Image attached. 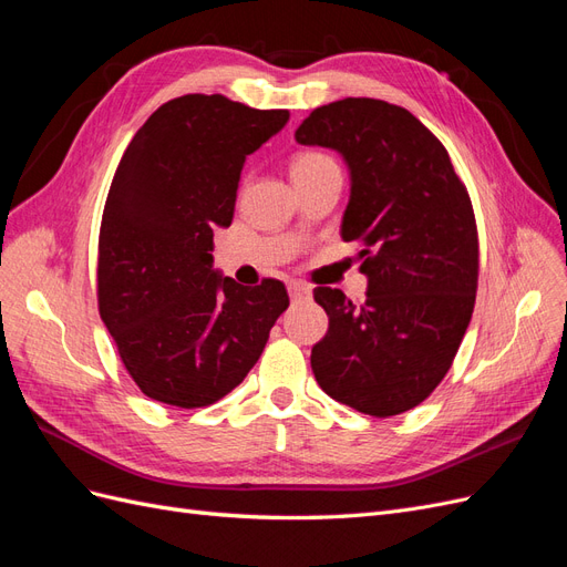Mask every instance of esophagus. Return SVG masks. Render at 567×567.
Listing matches in <instances>:
<instances>
[{
    "label": "esophagus",
    "mask_w": 567,
    "mask_h": 567,
    "mask_svg": "<svg viewBox=\"0 0 567 567\" xmlns=\"http://www.w3.org/2000/svg\"><path fill=\"white\" fill-rule=\"evenodd\" d=\"M288 293H290V300L300 302V300L310 298L312 290H310V286L302 284V281H290V284H288Z\"/></svg>",
    "instance_id": "esophagus-1"
}]
</instances>
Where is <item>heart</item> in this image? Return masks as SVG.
<instances>
[{"mask_svg": "<svg viewBox=\"0 0 567 567\" xmlns=\"http://www.w3.org/2000/svg\"><path fill=\"white\" fill-rule=\"evenodd\" d=\"M326 165H336V161L329 156V153L305 151V153H298V156L293 158V163H290V169H293V177H298V175L315 173V169L326 167Z\"/></svg>", "mask_w": 567, "mask_h": 567, "instance_id": "1", "label": "heart"}]
</instances>
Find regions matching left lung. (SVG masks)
<instances>
[{"mask_svg": "<svg viewBox=\"0 0 567 567\" xmlns=\"http://www.w3.org/2000/svg\"><path fill=\"white\" fill-rule=\"evenodd\" d=\"M296 140L350 167L340 234L359 246L364 302L317 286L329 331L312 348L321 390L388 419L419 406L450 371L475 305L480 246L468 188L447 148L406 109L342 99L302 120Z\"/></svg>", "mask_w": 567, "mask_h": 567, "instance_id": "obj_1", "label": "left lung"}]
</instances>
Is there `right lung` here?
<instances>
[{
  "label": "right lung",
  "instance_id": "obj_1",
  "mask_svg": "<svg viewBox=\"0 0 567 567\" xmlns=\"http://www.w3.org/2000/svg\"><path fill=\"white\" fill-rule=\"evenodd\" d=\"M221 94L167 101L136 130L99 229V315L146 398L198 409L241 383L288 293L213 271V229L234 219L246 156L288 123Z\"/></svg>",
  "mask_w": 567,
  "mask_h": 567
}]
</instances>
